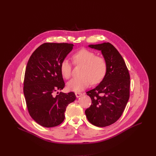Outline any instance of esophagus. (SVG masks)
<instances>
[{
    "instance_id": "34e87169",
    "label": "esophagus",
    "mask_w": 156,
    "mask_h": 156,
    "mask_svg": "<svg viewBox=\"0 0 156 156\" xmlns=\"http://www.w3.org/2000/svg\"><path fill=\"white\" fill-rule=\"evenodd\" d=\"M75 95H76V97L77 98H79V97H80L81 96L83 95V94H82V93H80V92H76V93H75Z\"/></svg>"
}]
</instances>
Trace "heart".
<instances>
[{"label": "heart", "mask_w": 156, "mask_h": 156, "mask_svg": "<svg viewBox=\"0 0 156 156\" xmlns=\"http://www.w3.org/2000/svg\"><path fill=\"white\" fill-rule=\"evenodd\" d=\"M73 62L80 65L79 71L80 76L74 78L67 83V88L70 91L79 92L83 91L91 84H98L104 78L107 73L108 65L102 57L87 49L83 48L73 55ZM62 76L68 79L71 76V64L67 59L62 60L60 64Z\"/></svg>", "instance_id": "obj_1"}]
</instances>
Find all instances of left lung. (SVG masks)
I'll return each mask as SVG.
<instances>
[{
	"mask_svg": "<svg viewBox=\"0 0 156 156\" xmlns=\"http://www.w3.org/2000/svg\"><path fill=\"white\" fill-rule=\"evenodd\" d=\"M88 47L101 51L108 69L101 82L87 92L92 104L85 112L92 125L108 126L115 122L125 109L129 97V74L123 58L111 44L104 42Z\"/></svg>",
	"mask_w": 156,
	"mask_h": 156,
	"instance_id": "1",
	"label": "left lung"
}]
</instances>
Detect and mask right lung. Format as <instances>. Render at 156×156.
Here are the masks:
<instances>
[{
	"label": "right lung",
	"mask_w": 156,
	"mask_h": 156,
	"mask_svg": "<svg viewBox=\"0 0 156 156\" xmlns=\"http://www.w3.org/2000/svg\"><path fill=\"white\" fill-rule=\"evenodd\" d=\"M68 43H45L30 56L24 74L23 92L30 115L38 124L46 128L63 122L67 106L76 95L55 92L65 86L60 64L72 51Z\"/></svg>",
	"instance_id": "right-lung-1"
}]
</instances>
